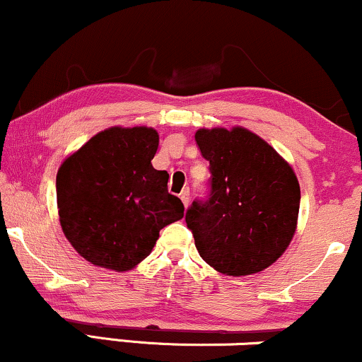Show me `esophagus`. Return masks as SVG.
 <instances>
[{
  "label": "esophagus",
  "instance_id": "1",
  "mask_svg": "<svg viewBox=\"0 0 362 362\" xmlns=\"http://www.w3.org/2000/svg\"><path fill=\"white\" fill-rule=\"evenodd\" d=\"M180 198H181L182 204H185V208H188V204H189V189L188 188L182 189L181 193H180Z\"/></svg>",
  "mask_w": 362,
  "mask_h": 362
}]
</instances>
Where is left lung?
Masks as SVG:
<instances>
[{
    "label": "left lung",
    "mask_w": 362,
    "mask_h": 362,
    "mask_svg": "<svg viewBox=\"0 0 362 362\" xmlns=\"http://www.w3.org/2000/svg\"><path fill=\"white\" fill-rule=\"evenodd\" d=\"M211 189L193 202L186 225L199 255L216 272L252 275L279 260L297 228L300 186L290 164L245 127L199 129Z\"/></svg>",
    "instance_id": "8db88e82"
}]
</instances>
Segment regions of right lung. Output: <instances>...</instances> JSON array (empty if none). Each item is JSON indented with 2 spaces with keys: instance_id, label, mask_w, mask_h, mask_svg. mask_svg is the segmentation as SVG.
<instances>
[{
  "instance_id": "obj_1",
  "label": "right lung",
  "mask_w": 362,
  "mask_h": 362,
  "mask_svg": "<svg viewBox=\"0 0 362 362\" xmlns=\"http://www.w3.org/2000/svg\"><path fill=\"white\" fill-rule=\"evenodd\" d=\"M153 127H110L69 156L57 173V206L70 245L92 265L131 270L153 252L159 231L185 216L153 168Z\"/></svg>"
}]
</instances>
